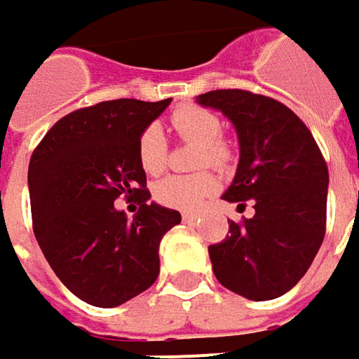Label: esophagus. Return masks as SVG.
I'll list each match as a JSON object with an SVG mask.
<instances>
[{
  "label": "esophagus",
  "mask_w": 359,
  "mask_h": 359,
  "mask_svg": "<svg viewBox=\"0 0 359 359\" xmlns=\"http://www.w3.org/2000/svg\"><path fill=\"white\" fill-rule=\"evenodd\" d=\"M195 219H197V213H193V212L182 213V222H184V224H191V222H195Z\"/></svg>",
  "instance_id": "1"
}]
</instances>
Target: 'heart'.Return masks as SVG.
<instances>
[{
  "label": "heart",
  "mask_w": 359,
  "mask_h": 359,
  "mask_svg": "<svg viewBox=\"0 0 359 359\" xmlns=\"http://www.w3.org/2000/svg\"><path fill=\"white\" fill-rule=\"evenodd\" d=\"M172 127L182 140L201 144L197 154V166L212 164L217 168H226L230 164L232 151L228 144L219 140L222 121L217 114L203 107L184 104L172 113ZM137 158L147 175H160L166 168L168 144L160 125L151 123L142 131L137 140ZM215 189L217 179L212 172L175 175L154 184V199L172 210H195Z\"/></svg>",
  "instance_id": "b5f03b06"
}]
</instances>
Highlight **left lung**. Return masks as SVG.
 <instances>
[{
    "label": "left lung",
    "instance_id": "8db88e82",
    "mask_svg": "<svg viewBox=\"0 0 359 359\" xmlns=\"http://www.w3.org/2000/svg\"><path fill=\"white\" fill-rule=\"evenodd\" d=\"M236 129L241 160L222 199L252 201L255 215L228 222L230 234L210 246L213 273L248 300H273L309 271L325 238L329 170L309 127L285 104L246 90L197 96Z\"/></svg>",
    "mask_w": 359,
    "mask_h": 359
}]
</instances>
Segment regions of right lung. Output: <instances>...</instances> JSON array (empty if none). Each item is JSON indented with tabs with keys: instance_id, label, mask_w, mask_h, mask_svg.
Masks as SVG:
<instances>
[{
	"instance_id": "1",
	"label": "right lung",
	"mask_w": 359,
	"mask_h": 359,
	"mask_svg": "<svg viewBox=\"0 0 359 359\" xmlns=\"http://www.w3.org/2000/svg\"><path fill=\"white\" fill-rule=\"evenodd\" d=\"M172 98L107 100L59 118L28 166L32 226L61 283L80 300L114 309L160 273V241L180 224L177 210L149 201L137 140ZM121 194L140 203L129 220Z\"/></svg>"
}]
</instances>
